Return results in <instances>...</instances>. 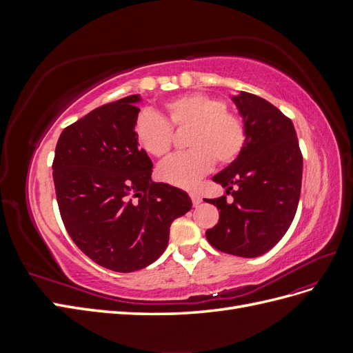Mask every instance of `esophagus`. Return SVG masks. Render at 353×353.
Returning <instances> with one entry per match:
<instances>
[{"label": "esophagus", "mask_w": 353, "mask_h": 353, "mask_svg": "<svg viewBox=\"0 0 353 353\" xmlns=\"http://www.w3.org/2000/svg\"><path fill=\"white\" fill-rule=\"evenodd\" d=\"M190 197H191V200H193L194 206H199L201 203V197L197 193H194V191H190Z\"/></svg>", "instance_id": "34e87169"}]
</instances>
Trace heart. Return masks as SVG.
I'll use <instances>...</instances> for the list:
<instances>
[{
  "instance_id": "obj_1",
  "label": "heart",
  "mask_w": 353,
  "mask_h": 353,
  "mask_svg": "<svg viewBox=\"0 0 353 353\" xmlns=\"http://www.w3.org/2000/svg\"><path fill=\"white\" fill-rule=\"evenodd\" d=\"M166 121L144 110L135 119V140L145 153L163 157L172 147L174 128H188L187 147L191 150L169 157L157 168L159 178L168 184L190 188L213 168L234 162L241 153L245 131L236 114L225 110V103L203 92L179 95L165 103Z\"/></svg>"
}]
</instances>
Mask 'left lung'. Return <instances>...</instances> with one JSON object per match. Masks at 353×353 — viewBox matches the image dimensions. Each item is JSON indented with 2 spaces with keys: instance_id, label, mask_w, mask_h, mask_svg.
Segmentation results:
<instances>
[{
  "instance_id": "8db88e82",
  "label": "left lung",
  "mask_w": 353,
  "mask_h": 353,
  "mask_svg": "<svg viewBox=\"0 0 353 353\" xmlns=\"http://www.w3.org/2000/svg\"><path fill=\"white\" fill-rule=\"evenodd\" d=\"M231 100L243 117L245 141L239 157L212 178L234 200H206L219 210V222L206 231V239L223 253L258 258L292 225L303 159L292 121L275 105L244 91Z\"/></svg>"
}]
</instances>
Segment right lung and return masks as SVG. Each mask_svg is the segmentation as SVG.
Segmentation results:
<instances>
[{
    "mask_svg": "<svg viewBox=\"0 0 353 353\" xmlns=\"http://www.w3.org/2000/svg\"><path fill=\"white\" fill-rule=\"evenodd\" d=\"M140 94L104 104L65 128L52 162L63 223L74 244L104 268L132 272L165 252L174 219L193 206L185 191L152 181L138 147Z\"/></svg>",
    "mask_w": 353,
    "mask_h": 353,
    "instance_id": "1",
    "label": "right lung"
}]
</instances>
